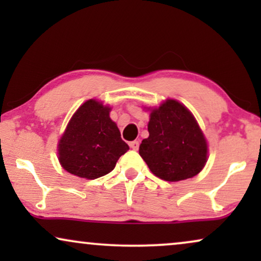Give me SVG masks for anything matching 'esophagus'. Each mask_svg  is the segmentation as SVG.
<instances>
[{"mask_svg":"<svg viewBox=\"0 0 261 261\" xmlns=\"http://www.w3.org/2000/svg\"><path fill=\"white\" fill-rule=\"evenodd\" d=\"M139 145H140V142H139L138 140H134V141L129 142V147L132 149H134V151H137V149L139 148Z\"/></svg>","mask_w":261,"mask_h":261,"instance_id":"1","label":"esophagus"}]
</instances>
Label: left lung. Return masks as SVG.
Listing matches in <instances>:
<instances>
[{
	"label": "left lung",
	"instance_id": "1",
	"mask_svg": "<svg viewBox=\"0 0 261 261\" xmlns=\"http://www.w3.org/2000/svg\"><path fill=\"white\" fill-rule=\"evenodd\" d=\"M148 133L139 154L156 177L179 181L204 167L208 156L204 134L190 110L176 99H166L151 110Z\"/></svg>",
	"mask_w": 261,
	"mask_h": 261
}]
</instances>
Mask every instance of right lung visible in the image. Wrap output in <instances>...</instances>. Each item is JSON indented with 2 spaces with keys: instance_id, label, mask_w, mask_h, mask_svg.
<instances>
[{
  "instance_id": "right-lung-1",
  "label": "right lung",
  "mask_w": 261,
  "mask_h": 261,
  "mask_svg": "<svg viewBox=\"0 0 261 261\" xmlns=\"http://www.w3.org/2000/svg\"><path fill=\"white\" fill-rule=\"evenodd\" d=\"M109 112L108 106L96 99H89L77 109L58 142L64 170L87 179H96L114 170L129 147L121 139Z\"/></svg>"
}]
</instances>
